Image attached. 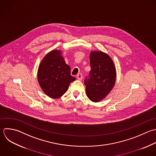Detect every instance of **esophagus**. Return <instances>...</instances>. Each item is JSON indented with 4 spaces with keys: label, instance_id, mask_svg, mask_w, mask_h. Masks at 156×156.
<instances>
[{
    "label": "esophagus",
    "instance_id": "34e87169",
    "mask_svg": "<svg viewBox=\"0 0 156 156\" xmlns=\"http://www.w3.org/2000/svg\"><path fill=\"white\" fill-rule=\"evenodd\" d=\"M76 77H77V78L79 80H80V81H81L82 80H83V75L81 74V73H79V74H78L77 75V76H76Z\"/></svg>",
    "mask_w": 156,
    "mask_h": 156
}]
</instances>
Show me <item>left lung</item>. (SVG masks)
I'll return each mask as SVG.
<instances>
[{"label": "left lung", "mask_w": 156, "mask_h": 156, "mask_svg": "<svg viewBox=\"0 0 156 156\" xmlns=\"http://www.w3.org/2000/svg\"><path fill=\"white\" fill-rule=\"evenodd\" d=\"M91 70L84 80L87 97L93 102L104 99L113 89L116 80V69L111 58L101 51L90 53Z\"/></svg>", "instance_id": "left-lung-1"}]
</instances>
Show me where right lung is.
<instances>
[{"label":"right lung","instance_id":"obj_1","mask_svg":"<svg viewBox=\"0 0 156 156\" xmlns=\"http://www.w3.org/2000/svg\"><path fill=\"white\" fill-rule=\"evenodd\" d=\"M75 80L70 75V67L66 63L60 50L48 53L39 66L38 83L44 92L51 98L62 96Z\"/></svg>","mask_w":156,"mask_h":156}]
</instances>
